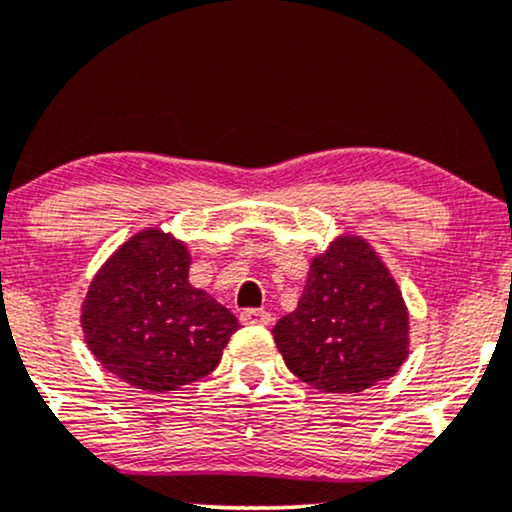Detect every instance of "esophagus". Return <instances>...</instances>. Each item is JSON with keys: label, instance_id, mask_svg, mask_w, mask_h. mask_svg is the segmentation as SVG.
<instances>
[{"label": "esophagus", "instance_id": "obj_1", "mask_svg": "<svg viewBox=\"0 0 512 512\" xmlns=\"http://www.w3.org/2000/svg\"><path fill=\"white\" fill-rule=\"evenodd\" d=\"M241 321L245 326H267L271 321V314L264 312V309H243Z\"/></svg>", "mask_w": 512, "mask_h": 512}]
</instances>
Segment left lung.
I'll list each match as a JSON object with an SVG mask.
<instances>
[{"label":"left lung","mask_w":512,"mask_h":512,"mask_svg":"<svg viewBox=\"0 0 512 512\" xmlns=\"http://www.w3.org/2000/svg\"><path fill=\"white\" fill-rule=\"evenodd\" d=\"M271 333L297 378L333 394L368 390L397 373L409 354L401 290L357 236H340L314 257L295 312Z\"/></svg>","instance_id":"obj_1"}]
</instances>
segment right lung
<instances>
[{
  "mask_svg": "<svg viewBox=\"0 0 512 512\" xmlns=\"http://www.w3.org/2000/svg\"><path fill=\"white\" fill-rule=\"evenodd\" d=\"M191 255L148 229L120 245L82 302V331L101 366L144 392H170L215 371L238 319L189 283Z\"/></svg>",
  "mask_w": 512,
  "mask_h": 512,
  "instance_id": "add662e5",
  "label": "right lung"
}]
</instances>
